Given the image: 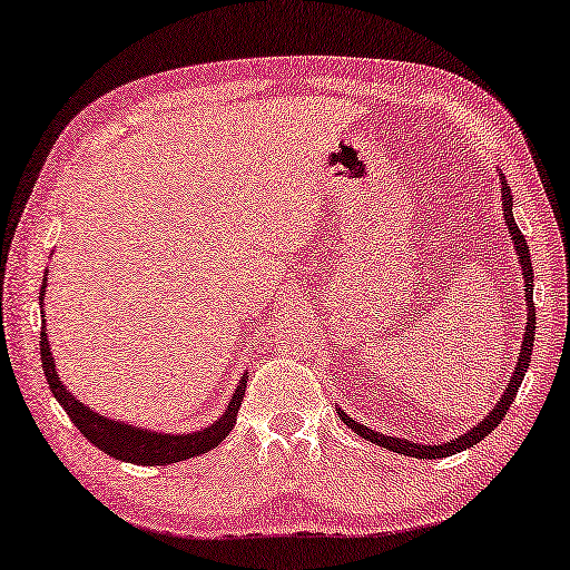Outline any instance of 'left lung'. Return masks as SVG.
<instances>
[{
	"instance_id": "8db88e82",
	"label": "left lung",
	"mask_w": 570,
	"mask_h": 570,
	"mask_svg": "<svg viewBox=\"0 0 570 570\" xmlns=\"http://www.w3.org/2000/svg\"><path fill=\"white\" fill-rule=\"evenodd\" d=\"M501 197H503V217H505V225H508V233H511V239H513V247L518 253V263H521V269H523V279H525V303H528V317H525V335H523V345H521V353H518V365L515 371L511 375V381H508V387L505 393L501 395V401L495 403V407L491 413H488L481 423H478L475 428H471V431L458 435L455 441L451 443H443V445H421V443H413V441H405V438H391V435H383V433H375L371 431L367 425H361L355 423L351 415H345L341 407H337V415H341V421L353 428V431L365 438V441H371L375 445L381 448H387V451L393 453H401V455H411V458H428V461H435V458H448V455H455L465 451V448H473L475 443H481L483 438L488 433H493L498 425H501V421L508 413V407H511V403L515 401V393L518 387H521L523 383V375L528 371V363H531V355H533V341H535V305H533V265H531V253H528V243L521 229H518L515 219H513V195L511 189H508V183L505 177L501 175Z\"/></svg>"
}]
</instances>
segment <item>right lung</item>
<instances>
[{
  "label": "right lung",
  "mask_w": 570,
  "mask_h": 570,
  "mask_svg": "<svg viewBox=\"0 0 570 570\" xmlns=\"http://www.w3.org/2000/svg\"><path fill=\"white\" fill-rule=\"evenodd\" d=\"M45 287H47V277L42 283V291H39V301H45V293H47ZM39 353H42V367H45L49 391H52V395L57 397V403L65 407V413L69 415V421L77 425V431L109 458H117V461H125V463H137V465H169V463L187 461V458L203 455L207 451H213V448H217L225 441L227 433L233 431V425L237 421V411L245 397L247 377H249L247 373L239 377L235 393L227 403V411L223 413V417H217L213 425H207L197 433L173 435V433H155V431H147V428H135L119 421H109V417L89 411L85 403H79L77 397L67 391V385H62V381H59L52 347H49V341H47V325L42 327V333H39Z\"/></svg>",
  "instance_id": "obj_1"
}]
</instances>
